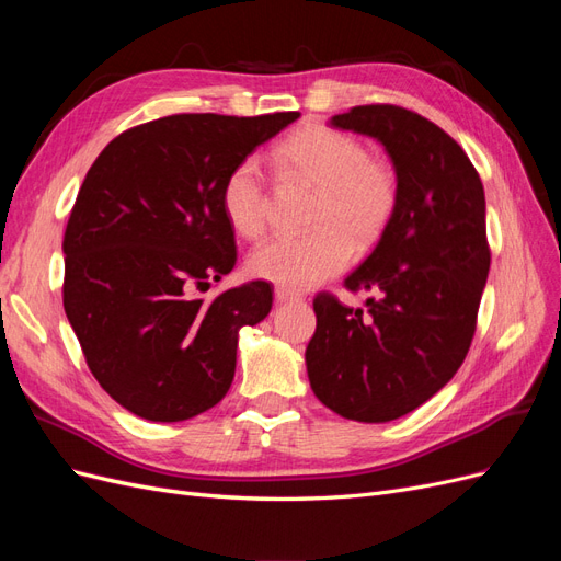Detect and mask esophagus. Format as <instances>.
I'll list each match as a JSON object with an SVG mask.
<instances>
[{"label": "esophagus", "mask_w": 561, "mask_h": 561, "mask_svg": "<svg viewBox=\"0 0 561 561\" xmlns=\"http://www.w3.org/2000/svg\"><path fill=\"white\" fill-rule=\"evenodd\" d=\"M299 299H301V295H297V293H293V290H285V287H278V290H276V301H278V304L299 301Z\"/></svg>", "instance_id": "1"}]
</instances>
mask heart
<instances>
[{"instance_id": "1", "label": "heart", "mask_w": 561, "mask_h": 561, "mask_svg": "<svg viewBox=\"0 0 561 561\" xmlns=\"http://www.w3.org/2000/svg\"><path fill=\"white\" fill-rule=\"evenodd\" d=\"M276 161L287 175L316 186L309 213L313 231L274 236L250 252L248 268L254 278L285 290H307L339 274L353 250H367L386 231L398 208V175L367 147L322 126H307L285 138ZM222 213L243 239H257L266 227V182L260 163L245 159L225 178Z\"/></svg>"}]
</instances>
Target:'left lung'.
<instances>
[{
  "label": "left lung",
  "mask_w": 561,
  "mask_h": 561,
  "mask_svg": "<svg viewBox=\"0 0 561 561\" xmlns=\"http://www.w3.org/2000/svg\"><path fill=\"white\" fill-rule=\"evenodd\" d=\"M330 124L383 145L400 196L377 248L344 280L375 295L367 311L328 293L313 299L307 371L339 416L386 423L431 400L466 360L491 262L484 190L466 151L421 114L363 105Z\"/></svg>",
  "instance_id": "1"
}]
</instances>
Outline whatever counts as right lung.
I'll list each match as a JSON object with an SVG mask.
<instances>
[{"mask_svg":"<svg viewBox=\"0 0 561 561\" xmlns=\"http://www.w3.org/2000/svg\"><path fill=\"white\" fill-rule=\"evenodd\" d=\"M297 118L163 116L118 135L87 173L62 241V307L93 377L135 416L186 421L227 396L239 332L268 316L274 287L203 297L236 264L219 194Z\"/></svg>","mask_w":561,"mask_h":561,"instance_id":"1","label":"right lung"}]
</instances>
